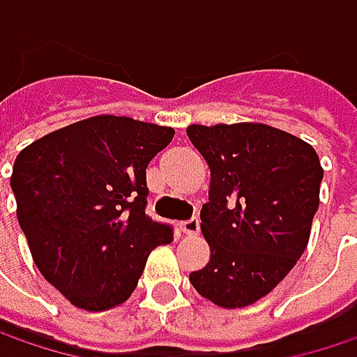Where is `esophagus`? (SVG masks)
Wrapping results in <instances>:
<instances>
[{"mask_svg":"<svg viewBox=\"0 0 357 357\" xmlns=\"http://www.w3.org/2000/svg\"><path fill=\"white\" fill-rule=\"evenodd\" d=\"M179 229H181L185 236H198V231H200V221H198V217H192V219L179 223Z\"/></svg>","mask_w":357,"mask_h":357,"instance_id":"esophagus-1","label":"esophagus"}]
</instances>
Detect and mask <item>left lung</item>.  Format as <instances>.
<instances>
[{
	"mask_svg": "<svg viewBox=\"0 0 357 357\" xmlns=\"http://www.w3.org/2000/svg\"><path fill=\"white\" fill-rule=\"evenodd\" d=\"M185 132L211 169L200 211L211 258L190 283L221 308H244L271 294L308 246L321 161L308 142L266 123H192Z\"/></svg>",
	"mask_w": 357,
	"mask_h": 357,
	"instance_id": "1",
	"label": "left lung"
}]
</instances>
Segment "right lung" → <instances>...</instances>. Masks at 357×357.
Instances as JSON below:
<instances>
[{
	"instance_id": "right-lung-1",
	"label": "right lung",
	"mask_w": 357,
	"mask_h": 357,
	"mask_svg": "<svg viewBox=\"0 0 357 357\" xmlns=\"http://www.w3.org/2000/svg\"><path fill=\"white\" fill-rule=\"evenodd\" d=\"M176 130L95 115L35 140L12 169L18 223L40 275L76 308L123 304L172 227L146 213V167Z\"/></svg>"
}]
</instances>
